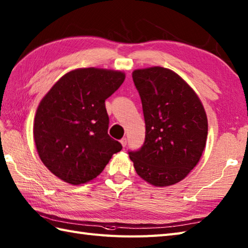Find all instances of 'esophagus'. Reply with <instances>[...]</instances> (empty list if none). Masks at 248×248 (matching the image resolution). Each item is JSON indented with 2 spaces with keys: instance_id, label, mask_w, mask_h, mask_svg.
I'll list each match as a JSON object with an SVG mask.
<instances>
[{
  "instance_id": "34e87169",
  "label": "esophagus",
  "mask_w": 248,
  "mask_h": 248,
  "mask_svg": "<svg viewBox=\"0 0 248 248\" xmlns=\"http://www.w3.org/2000/svg\"><path fill=\"white\" fill-rule=\"evenodd\" d=\"M120 142H121V144H122L123 147H125L126 145H127V140H126V138H122V139L120 140Z\"/></svg>"
}]
</instances>
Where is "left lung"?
Here are the masks:
<instances>
[{"label": "left lung", "instance_id": "obj_1", "mask_svg": "<svg viewBox=\"0 0 248 248\" xmlns=\"http://www.w3.org/2000/svg\"><path fill=\"white\" fill-rule=\"evenodd\" d=\"M133 79L142 102L145 141L139 151L128 153L130 160L148 184L160 188L177 184L205 150V108L188 82L170 69H137Z\"/></svg>", "mask_w": 248, "mask_h": 248}]
</instances>
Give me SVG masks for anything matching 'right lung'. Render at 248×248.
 Wrapping results in <instances>:
<instances>
[{
	"label": "right lung",
	"instance_id": "right-lung-1",
	"mask_svg": "<svg viewBox=\"0 0 248 248\" xmlns=\"http://www.w3.org/2000/svg\"><path fill=\"white\" fill-rule=\"evenodd\" d=\"M125 79L122 71L79 68L62 76L43 96L34 120V140L43 164L78 186L96 178L122 145L108 135L105 101Z\"/></svg>",
	"mask_w": 248,
	"mask_h": 248
}]
</instances>
